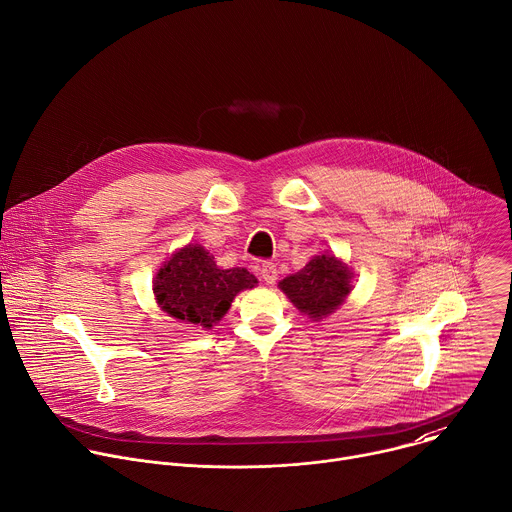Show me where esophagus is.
I'll list each match as a JSON object with an SVG mask.
<instances>
[{
	"instance_id": "1",
	"label": "esophagus",
	"mask_w": 512,
	"mask_h": 512,
	"mask_svg": "<svg viewBox=\"0 0 512 512\" xmlns=\"http://www.w3.org/2000/svg\"><path fill=\"white\" fill-rule=\"evenodd\" d=\"M257 275L265 281V283H275V279H277V267H275V263H271V261H263L259 267H257Z\"/></svg>"
}]
</instances>
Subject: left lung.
<instances>
[{
    "label": "left lung",
    "instance_id": "1",
    "mask_svg": "<svg viewBox=\"0 0 512 512\" xmlns=\"http://www.w3.org/2000/svg\"><path fill=\"white\" fill-rule=\"evenodd\" d=\"M279 287L300 312L320 320L344 302L352 285L346 265L332 255H316L304 269L279 281Z\"/></svg>",
    "mask_w": 512,
    "mask_h": 512
}]
</instances>
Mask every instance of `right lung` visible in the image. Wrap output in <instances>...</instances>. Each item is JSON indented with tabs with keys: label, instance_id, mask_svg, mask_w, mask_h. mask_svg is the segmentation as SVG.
<instances>
[{
	"label": "right lung",
	"instance_id": "right-lung-1",
	"mask_svg": "<svg viewBox=\"0 0 512 512\" xmlns=\"http://www.w3.org/2000/svg\"><path fill=\"white\" fill-rule=\"evenodd\" d=\"M255 285L257 279L247 269H218L214 257L200 245H188L160 269L154 294L170 316L212 328L227 314L239 291Z\"/></svg>",
	"mask_w": 512,
	"mask_h": 512
}]
</instances>
